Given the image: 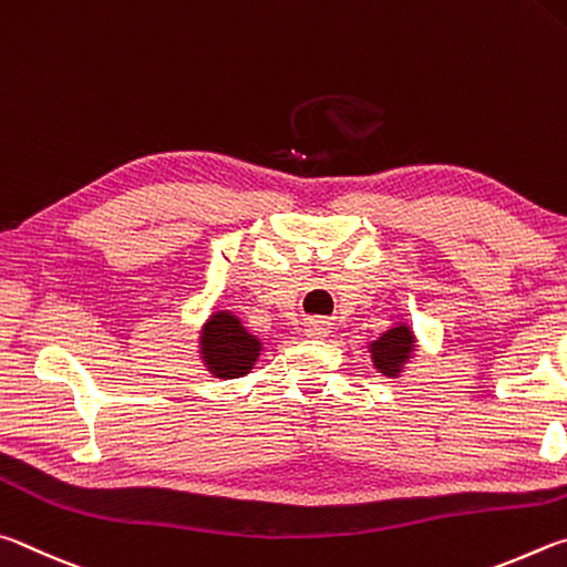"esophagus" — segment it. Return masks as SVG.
Segmentation results:
<instances>
[{
	"label": "esophagus",
	"instance_id": "obj_1",
	"mask_svg": "<svg viewBox=\"0 0 567 567\" xmlns=\"http://www.w3.org/2000/svg\"><path fill=\"white\" fill-rule=\"evenodd\" d=\"M303 333L309 336V339H326V336L331 333V326H329V321H323V319H309Z\"/></svg>",
	"mask_w": 567,
	"mask_h": 567
}]
</instances>
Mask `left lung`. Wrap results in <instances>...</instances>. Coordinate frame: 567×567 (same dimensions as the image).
I'll use <instances>...</instances> for the list:
<instances>
[{
  "instance_id": "obj_1",
  "label": "left lung",
  "mask_w": 567,
  "mask_h": 567,
  "mask_svg": "<svg viewBox=\"0 0 567 567\" xmlns=\"http://www.w3.org/2000/svg\"><path fill=\"white\" fill-rule=\"evenodd\" d=\"M369 353L375 371L389 375V379H399L405 363H409L415 353L413 329L409 323L399 321L391 326L389 331H383L379 339L369 343Z\"/></svg>"
}]
</instances>
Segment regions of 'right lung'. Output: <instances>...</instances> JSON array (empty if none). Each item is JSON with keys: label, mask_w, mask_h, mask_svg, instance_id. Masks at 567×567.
<instances>
[{"label": "right lung", "mask_w": 567, "mask_h": 567, "mask_svg": "<svg viewBox=\"0 0 567 567\" xmlns=\"http://www.w3.org/2000/svg\"><path fill=\"white\" fill-rule=\"evenodd\" d=\"M198 333V353L206 371L216 379H241L251 373L264 351V343L248 333L231 311H214Z\"/></svg>", "instance_id": "1"}]
</instances>
